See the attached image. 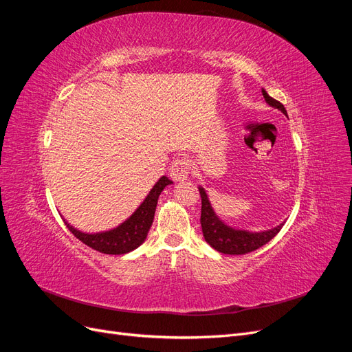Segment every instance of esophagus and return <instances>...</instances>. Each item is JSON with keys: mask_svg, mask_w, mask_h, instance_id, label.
I'll return each mask as SVG.
<instances>
[{"mask_svg": "<svg viewBox=\"0 0 352 352\" xmlns=\"http://www.w3.org/2000/svg\"><path fill=\"white\" fill-rule=\"evenodd\" d=\"M189 170H190L189 160L177 158L172 163V166H170L168 175L175 180V182H184V180H186V177L189 175Z\"/></svg>", "mask_w": 352, "mask_h": 352, "instance_id": "1", "label": "esophagus"}]
</instances>
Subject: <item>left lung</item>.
Masks as SVG:
<instances>
[{
    "label": "left lung",
    "mask_w": 352,
    "mask_h": 352,
    "mask_svg": "<svg viewBox=\"0 0 352 352\" xmlns=\"http://www.w3.org/2000/svg\"><path fill=\"white\" fill-rule=\"evenodd\" d=\"M261 92L265 102H267L270 107L280 110L287 117L283 104L272 98L270 95L265 92V89H261ZM198 189L201 195L202 235H204V239L210 247H212L219 252L229 254V255H242V254H248L251 251L258 250L260 247H263V245H265L278 235L279 230L283 226V223H280L279 226L269 230H263V232H250V230L232 228L226 225V223L216 214L214 208L211 207V202L208 199L206 189L202 186H198Z\"/></svg>",
    "instance_id": "obj_1"
}]
</instances>
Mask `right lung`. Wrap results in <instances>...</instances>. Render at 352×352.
<instances>
[{
  "label": "right lung",
  "instance_id": "1",
  "mask_svg": "<svg viewBox=\"0 0 352 352\" xmlns=\"http://www.w3.org/2000/svg\"><path fill=\"white\" fill-rule=\"evenodd\" d=\"M172 184L173 182L168 177L166 176L160 177L157 180V184L145 197V199L141 202V206L132 212V216L127 217L123 223H120L119 226L113 228L110 230L87 233L73 228L66 220L65 223L74 236H76L79 241H82L85 245H88V247H91L92 250H97L102 254H113V255L131 252L140 247V245H142L144 241L146 239V235L148 232H150V228L154 220L158 197L163 192V189L167 185H172Z\"/></svg>",
  "mask_w": 352,
  "mask_h": 352
}]
</instances>
